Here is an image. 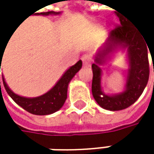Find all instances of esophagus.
<instances>
[{"label":"esophagus","instance_id":"1","mask_svg":"<svg viewBox=\"0 0 154 154\" xmlns=\"http://www.w3.org/2000/svg\"><path fill=\"white\" fill-rule=\"evenodd\" d=\"M83 62L85 65H90L91 64V59H90V56H89V54L87 52H85L83 55Z\"/></svg>","mask_w":154,"mask_h":154}]
</instances>
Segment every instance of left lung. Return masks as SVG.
<instances>
[{
    "label": "left lung",
    "mask_w": 154,
    "mask_h": 154,
    "mask_svg": "<svg viewBox=\"0 0 154 154\" xmlns=\"http://www.w3.org/2000/svg\"><path fill=\"white\" fill-rule=\"evenodd\" d=\"M117 16L121 25L116 26L110 31L105 46L96 53L92 65L93 96L101 107L109 110L124 109L132 105L140 97L149 79V51L152 58L153 56L148 45H146L147 42L139 29L128 24V21L123 17ZM115 48H120L126 52L129 69L123 90L119 93L109 94L101 85L100 66L105 63Z\"/></svg>",
    "instance_id": "8db88e82"
}]
</instances>
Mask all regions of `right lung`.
I'll return each instance as SVG.
<instances>
[{"mask_svg":"<svg viewBox=\"0 0 154 154\" xmlns=\"http://www.w3.org/2000/svg\"><path fill=\"white\" fill-rule=\"evenodd\" d=\"M39 14V13H37ZM41 15H50V14H60V12L54 11H48V12H41ZM4 53V52H3ZM3 54H0V71L1 64ZM82 67V61L78 60L77 63L70 67L56 83V85L45 94L36 96V97H26L22 95H18L15 94L4 82L3 85L7 93L13 99V101L20 105L23 109L27 110L28 112L35 115H46L53 113L59 110L63 106L66 99H67V92H68V85L69 81L76 75L77 71ZM1 84V83H0Z\"/></svg>","mask_w":154,"mask_h":154,"instance_id":"add662e5","label":"right lung"}]
</instances>
